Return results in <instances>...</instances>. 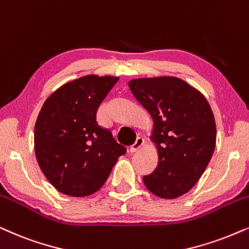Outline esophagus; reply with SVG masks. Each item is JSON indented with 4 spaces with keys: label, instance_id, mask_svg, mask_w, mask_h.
I'll list each match as a JSON object with an SVG mask.
<instances>
[{
    "label": "esophagus",
    "instance_id": "1",
    "mask_svg": "<svg viewBox=\"0 0 249 249\" xmlns=\"http://www.w3.org/2000/svg\"><path fill=\"white\" fill-rule=\"evenodd\" d=\"M144 144V140L142 137H137L136 141H135V143L131 145L130 147H129V152L130 153H134L136 152V151H138L141 148L142 145Z\"/></svg>",
    "mask_w": 249,
    "mask_h": 249
}]
</instances>
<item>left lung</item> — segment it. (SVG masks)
<instances>
[{"label": "left lung", "instance_id": "left-lung-1", "mask_svg": "<svg viewBox=\"0 0 249 249\" xmlns=\"http://www.w3.org/2000/svg\"><path fill=\"white\" fill-rule=\"evenodd\" d=\"M132 95L154 122L153 141L159 161L143 176L153 195L174 199L189 192L207 168L215 150L216 124L206 98L173 76L136 79L128 83Z\"/></svg>", "mask_w": 249, "mask_h": 249}]
</instances>
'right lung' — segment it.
<instances>
[{
  "instance_id": "obj_1",
  "label": "right lung",
  "mask_w": 249,
  "mask_h": 249,
  "mask_svg": "<svg viewBox=\"0 0 249 249\" xmlns=\"http://www.w3.org/2000/svg\"><path fill=\"white\" fill-rule=\"evenodd\" d=\"M118 80L80 77L61 86L42 106L34 130L35 154L42 173L64 195L98 191L127 151L96 121L97 109Z\"/></svg>"
}]
</instances>
